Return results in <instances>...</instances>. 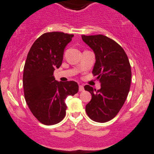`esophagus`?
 <instances>
[{"instance_id":"obj_1","label":"esophagus","mask_w":154,"mask_h":154,"mask_svg":"<svg viewBox=\"0 0 154 154\" xmlns=\"http://www.w3.org/2000/svg\"><path fill=\"white\" fill-rule=\"evenodd\" d=\"M84 90H85V89H84L83 85H79V91H82Z\"/></svg>"}]
</instances>
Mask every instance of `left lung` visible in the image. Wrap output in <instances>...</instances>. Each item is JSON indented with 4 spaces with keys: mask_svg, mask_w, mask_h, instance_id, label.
I'll return each mask as SVG.
<instances>
[{
    "mask_svg": "<svg viewBox=\"0 0 154 154\" xmlns=\"http://www.w3.org/2000/svg\"><path fill=\"white\" fill-rule=\"evenodd\" d=\"M82 38L94 52L92 74L101 83L98 90L85 86L91 94L85 109L91 119L104 123L115 117L125 102L131 86V65L123 48L112 39L103 35H83Z\"/></svg>",
    "mask_w": 154,
    "mask_h": 154,
    "instance_id": "8db88e82",
    "label": "left lung"
}]
</instances>
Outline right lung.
Wrapping results in <instances>:
<instances>
[{
	"label": "right lung",
	"instance_id": "add662e5",
	"mask_svg": "<svg viewBox=\"0 0 154 154\" xmlns=\"http://www.w3.org/2000/svg\"><path fill=\"white\" fill-rule=\"evenodd\" d=\"M74 35L60 32H46L30 48L23 70L25 99L35 117L40 123L53 125L65 116V99L79 90L74 81L57 82L53 73L63 60L64 50Z\"/></svg>",
	"mask_w": 154,
	"mask_h": 154
}]
</instances>
